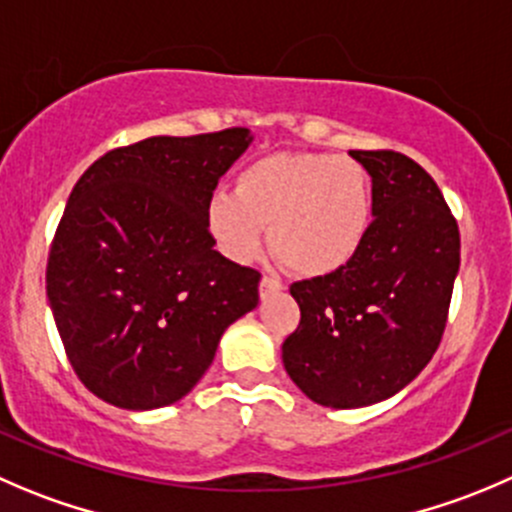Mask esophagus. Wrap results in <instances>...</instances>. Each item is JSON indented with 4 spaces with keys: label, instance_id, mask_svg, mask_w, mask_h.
<instances>
[{
    "label": "esophagus",
    "instance_id": "1",
    "mask_svg": "<svg viewBox=\"0 0 512 512\" xmlns=\"http://www.w3.org/2000/svg\"><path fill=\"white\" fill-rule=\"evenodd\" d=\"M280 290H282V285L275 280V277L262 275V280H260V297H262V300H267V297L275 295V292H280Z\"/></svg>",
    "mask_w": 512,
    "mask_h": 512
}]
</instances>
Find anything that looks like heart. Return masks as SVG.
Masks as SVG:
<instances>
[{
    "label": "heart",
    "mask_w": 512,
    "mask_h": 512,
    "mask_svg": "<svg viewBox=\"0 0 512 512\" xmlns=\"http://www.w3.org/2000/svg\"><path fill=\"white\" fill-rule=\"evenodd\" d=\"M372 225V182L365 165L325 152H275L250 162L235 195L217 192L207 227L230 260L250 262L265 242L302 277L342 270Z\"/></svg>",
    "instance_id": "1"
}]
</instances>
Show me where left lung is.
I'll list each match as a JSON object with an SVG mask.
<instances>
[{
  "label": "left lung",
  "mask_w": 512,
  "mask_h": 512,
  "mask_svg": "<svg viewBox=\"0 0 512 512\" xmlns=\"http://www.w3.org/2000/svg\"><path fill=\"white\" fill-rule=\"evenodd\" d=\"M372 177V220L342 270L295 282L300 325L282 342L297 388L325 408L380 403L420 375L443 340L460 230L433 177L393 150H352Z\"/></svg>",
  "instance_id": "1"
}]
</instances>
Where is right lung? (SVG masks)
Masks as SVG:
<instances>
[{"label":"right lung","instance_id":"1","mask_svg":"<svg viewBox=\"0 0 512 512\" xmlns=\"http://www.w3.org/2000/svg\"><path fill=\"white\" fill-rule=\"evenodd\" d=\"M245 127L150 137L84 170L47 260V297L84 388L124 410L177 403L260 302V272L215 250L207 205Z\"/></svg>","mask_w":512,"mask_h":512}]
</instances>
